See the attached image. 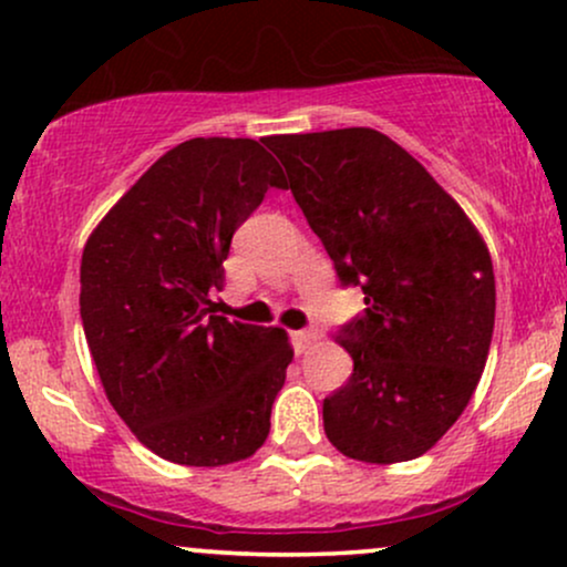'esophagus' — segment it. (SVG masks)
<instances>
[{"label": "esophagus", "instance_id": "34e87169", "mask_svg": "<svg viewBox=\"0 0 567 567\" xmlns=\"http://www.w3.org/2000/svg\"><path fill=\"white\" fill-rule=\"evenodd\" d=\"M317 338H320L317 330H296V333H292V349H296V354H303L306 349L315 347Z\"/></svg>", "mask_w": 567, "mask_h": 567}]
</instances>
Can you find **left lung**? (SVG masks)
I'll list each match as a JSON object with an SVG mask.
<instances>
[{"instance_id":"left-lung-1","label":"left lung","mask_w":567,"mask_h":567,"mask_svg":"<svg viewBox=\"0 0 567 567\" xmlns=\"http://www.w3.org/2000/svg\"><path fill=\"white\" fill-rule=\"evenodd\" d=\"M311 231L365 311L338 330L354 373L324 396L343 455H424L470 405L496 320L491 252L419 159L370 127L271 135Z\"/></svg>"}]
</instances>
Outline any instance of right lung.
<instances>
[{
  "instance_id": "obj_1",
  "label": "right lung",
  "mask_w": 567,
  "mask_h": 567,
  "mask_svg": "<svg viewBox=\"0 0 567 567\" xmlns=\"http://www.w3.org/2000/svg\"><path fill=\"white\" fill-rule=\"evenodd\" d=\"M252 138H192L159 157L90 234L80 315L103 392L159 458L224 466L269 437L292 360L279 328L229 322L231 237L282 167Z\"/></svg>"
}]
</instances>
